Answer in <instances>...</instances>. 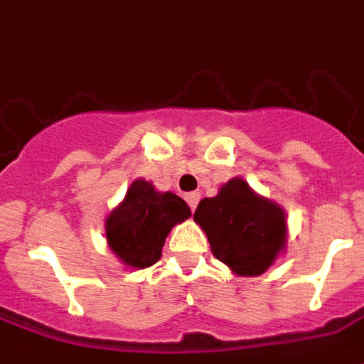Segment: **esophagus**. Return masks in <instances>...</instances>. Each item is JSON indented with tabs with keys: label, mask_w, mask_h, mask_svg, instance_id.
Returning a JSON list of instances; mask_svg holds the SVG:
<instances>
[{
	"label": "esophagus",
	"mask_w": 364,
	"mask_h": 364,
	"mask_svg": "<svg viewBox=\"0 0 364 364\" xmlns=\"http://www.w3.org/2000/svg\"><path fill=\"white\" fill-rule=\"evenodd\" d=\"M185 200L189 203L191 210H195V208H197V205H198V200H200V195H198V193H189V195L185 197Z\"/></svg>",
	"instance_id": "esophagus-1"
}]
</instances>
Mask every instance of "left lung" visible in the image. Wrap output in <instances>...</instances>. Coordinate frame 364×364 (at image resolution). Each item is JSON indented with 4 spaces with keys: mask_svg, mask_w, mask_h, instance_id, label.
Listing matches in <instances>:
<instances>
[{
    "mask_svg": "<svg viewBox=\"0 0 364 364\" xmlns=\"http://www.w3.org/2000/svg\"><path fill=\"white\" fill-rule=\"evenodd\" d=\"M193 218L205 230L214 257L240 277L265 273L287 245L284 210L242 177L222 185L216 197L203 198Z\"/></svg>",
    "mask_w": 364,
    "mask_h": 364,
    "instance_id": "8db88e82",
    "label": "left lung"
}]
</instances>
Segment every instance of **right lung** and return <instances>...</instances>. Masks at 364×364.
Wrapping results in <instances>:
<instances>
[{"instance_id":"add662e5","label":"right lung","mask_w":364,"mask_h":364,"mask_svg":"<svg viewBox=\"0 0 364 364\" xmlns=\"http://www.w3.org/2000/svg\"><path fill=\"white\" fill-rule=\"evenodd\" d=\"M191 208L173 193H159L146 179L128 187L124 200L105 220L112 253L128 267L144 269L161 257V247L175 224L187 220Z\"/></svg>"}]
</instances>
